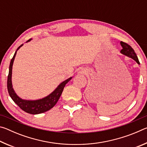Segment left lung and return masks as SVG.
Here are the masks:
<instances>
[{
	"label": "left lung",
	"mask_w": 147,
	"mask_h": 147,
	"mask_svg": "<svg viewBox=\"0 0 147 147\" xmlns=\"http://www.w3.org/2000/svg\"><path fill=\"white\" fill-rule=\"evenodd\" d=\"M120 43H121V47H123V49L121 51V53L124 54V55L129 57V58H131V59H133L134 60H135L139 65L140 64V63H139V61L138 56H137L136 54L135 53V52H134V50L131 48L129 45L124 43V42L121 41Z\"/></svg>",
	"instance_id": "8db88e82"
}]
</instances>
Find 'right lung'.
<instances>
[{
    "label": "right lung",
    "mask_w": 147,
    "mask_h": 147,
    "mask_svg": "<svg viewBox=\"0 0 147 147\" xmlns=\"http://www.w3.org/2000/svg\"><path fill=\"white\" fill-rule=\"evenodd\" d=\"M31 40L32 39H30L29 40L26 41V43ZM23 45V44H22L21 45H20L18 48H17V51H16V53H15L13 56V58L11 59L10 64H9L8 81H7V88H8L9 94L12 100L14 101V102L17 104L20 108L23 109V111H24L26 113L33 114V115H36V114L46 112V111L50 110V109L53 108V107L56 105L57 102L58 101L59 97H60L62 92H63L65 86L66 85V84H67L72 79V77H70L69 78L65 80L63 82H62L54 89V91L53 92H52V93L49 94L48 96H47L43 98L38 99V100H24V99L20 98L16 93V92H15L13 88L11 82V75L12 67H13V61L15 58H16L17 51Z\"/></svg>",
    "instance_id": "1"
}]
</instances>
